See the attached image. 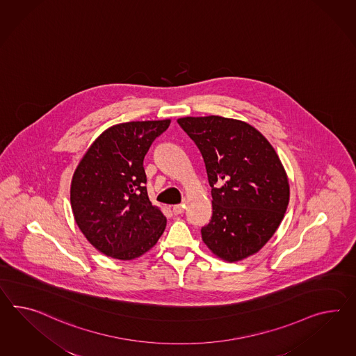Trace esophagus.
I'll return each mask as SVG.
<instances>
[{
    "label": "esophagus",
    "instance_id": "34e87169",
    "mask_svg": "<svg viewBox=\"0 0 356 356\" xmlns=\"http://www.w3.org/2000/svg\"><path fill=\"white\" fill-rule=\"evenodd\" d=\"M183 211H184V205H182V204L174 205L173 213L175 214V216H178V214H182Z\"/></svg>",
    "mask_w": 356,
    "mask_h": 356
}]
</instances>
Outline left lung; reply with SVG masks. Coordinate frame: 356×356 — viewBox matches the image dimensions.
<instances>
[{
	"label": "left lung",
	"instance_id": "left-lung-1",
	"mask_svg": "<svg viewBox=\"0 0 356 356\" xmlns=\"http://www.w3.org/2000/svg\"><path fill=\"white\" fill-rule=\"evenodd\" d=\"M211 187L213 216L201 237L213 254L237 262L259 252L280 226L289 182L274 147L252 125L220 116L182 118Z\"/></svg>",
	"mask_w": 356,
	"mask_h": 356
}]
</instances>
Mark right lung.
Returning a JSON list of instances; mask_svg holds the SVG:
<instances>
[{
    "mask_svg": "<svg viewBox=\"0 0 356 356\" xmlns=\"http://www.w3.org/2000/svg\"><path fill=\"white\" fill-rule=\"evenodd\" d=\"M170 120L131 121L104 130L73 173L71 207L82 234L103 254L130 261L155 245L166 227L148 199L143 160Z\"/></svg>",
    "mask_w": 356,
    "mask_h": 356,
    "instance_id": "obj_1",
    "label": "right lung"
}]
</instances>
